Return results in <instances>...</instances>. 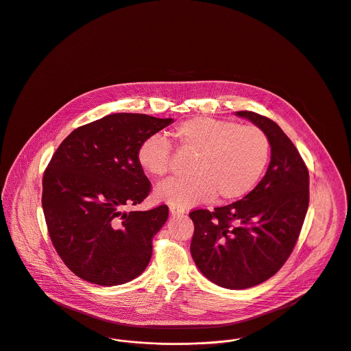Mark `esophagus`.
Instances as JSON below:
<instances>
[{
  "label": "esophagus",
  "mask_w": 351,
  "mask_h": 351,
  "mask_svg": "<svg viewBox=\"0 0 351 351\" xmlns=\"http://www.w3.org/2000/svg\"><path fill=\"white\" fill-rule=\"evenodd\" d=\"M169 213H171L172 216H180V215H183V213H184V210H183V209H180V208L169 206Z\"/></svg>",
  "instance_id": "1"
}]
</instances>
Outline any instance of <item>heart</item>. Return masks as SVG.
I'll list each match as a JSON object with an SVG mask.
<instances>
[{
    "instance_id": "heart-1",
    "label": "heart",
    "mask_w": 351,
    "mask_h": 351,
    "mask_svg": "<svg viewBox=\"0 0 351 351\" xmlns=\"http://www.w3.org/2000/svg\"><path fill=\"white\" fill-rule=\"evenodd\" d=\"M172 138L178 152L193 154L191 176L161 183L154 198L180 209L215 195L220 202L245 197L260 182L271 156L267 132L254 124L193 117L176 124ZM136 160L145 173L162 178L171 168L172 145L161 135H150L141 142Z\"/></svg>"
}]
</instances>
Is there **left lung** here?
Returning <instances> with one entry per match:
<instances>
[{
	"mask_svg": "<svg viewBox=\"0 0 351 351\" xmlns=\"http://www.w3.org/2000/svg\"><path fill=\"white\" fill-rule=\"evenodd\" d=\"M263 128L271 162L263 180L242 199L213 212H190V250L210 282L230 290L250 289L272 278L289 260L309 206V171L300 152L271 119L237 113Z\"/></svg>",
	"mask_w": 351,
	"mask_h": 351,
	"instance_id": "left-lung-1",
	"label": "left lung"
}]
</instances>
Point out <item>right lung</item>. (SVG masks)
<instances>
[{
  "label": "right lung",
  "instance_id": "right-lung-1",
  "mask_svg": "<svg viewBox=\"0 0 351 351\" xmlns=\"http://www.w3.org/2000/svg\"><path fill=\"white\" fill-rule=\"evenodd\" d=\"M172 119L113 113L73 130L57 147L42 179V208L51 243L80 279L117 286L139 276L168 206L125 212L152 183L138 164L143 139Z\"/></svg>",
  "mask_w": 351,
  "mask_h": 351
}]
</instances>
